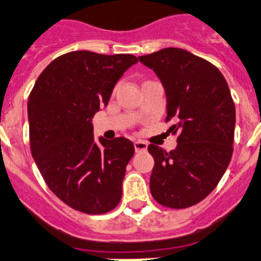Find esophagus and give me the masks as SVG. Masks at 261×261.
Listing matches in <instances>:
<instances>
[{
    "instance_id": "34e87169",
    "label": "esophagus",
    "mask_w": 261,
    "mask_h": 261,
    "mask_svg": "<svg viewBox=\"0 0 261 261\" xmlns=\"http://www.w3.org/2000/svg\"><path fill=\"white\" fill-rule=\"evenodd\" d=\"M135 150L137 152L146 151V150H147V143L145 142V141H141V140L136 141V142H135Z\"/></svg>"
}]
</instances>
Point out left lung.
Returning <instances> with one entry per match:
<instances>
[{"mask_svg": "<svg viewBox=\"0 0 261 261\" xmlns=\"http://www.w3.org/2000/svg\"><path fill=\"white\" fill-rule=\"evenodd\" d=\"M163 84L166 121L178 133L177 146L167 152L149 145L154 158L150 191L169 208H188L204 199L225 173L233 154L236 107L219 68L178 47L138 57Z\"/></svg>", "mask_w": 261, "mask_h": 261, "instance_id": "obj_1", "label": "left lung"}]
</instances>
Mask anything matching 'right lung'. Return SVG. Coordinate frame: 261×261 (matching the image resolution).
Masks as SVG:
<instances>
[{
	"instance_id": "right-lung-1",
	"label": "right lung",
	"mask_w": 261,
	"mask_h": 261,
	"mask_svg": "<svg viewBox=\"0 0 261 261\" xmlns=\"http://www.w3.org/2000/svg\"><path fill=\"white\" fill-rule=\"evenodd\" d=\"M137 62L132 54L67 53L42 71L28 98L33 159L50 190L76 211L106 214L120 202L135 146L124 137L97 143L92 119Z\"/></svg>"
}]
</instances>
